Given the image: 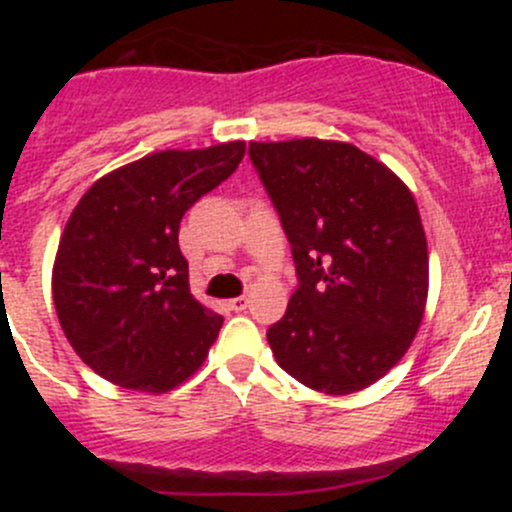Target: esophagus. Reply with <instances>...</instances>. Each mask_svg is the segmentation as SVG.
<instances>
[{"mask_svg": "<svg viewBox=\"0 0 512 512\" xmlns=\"http://www.w3.org/2000/svg\"><path fill=\"white\" fill-rule=\"evenodd\" d=\"M227 304H230L232 312H245L247 304H250V302H247V297H235V299H230Z\"/></svg>", "mask_w": 512, "mask_h": 512, "instance_id": "esophagus-1", "label": "esophagus"}]
</instances>
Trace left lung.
<instances>
[{"label": "left lung", "instance_id": "obj_1", "mask_svg": "<svg viewBox=\"0 0 512 512\" xmlns=\"http://www.w3.org/2000/svg\"><path fill=\"white\" fill-rule=\"evenodd\" d=\"M280 215L297 289L267 329L277 364L324 394H352L414 342L428 292V250L414 195L352 143H250Z\"/></svg>", "mask_w": 512, "mask_h": 512}]
</instances>
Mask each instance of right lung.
<instances>
[{"mask_svg": "<svg viewBox=\"0 0 512 512\" xmlns=\"http://www.w3.org/2000/svg\"><path fill=\"white\" fill-rule=\"evenodd\" d=\"M242 156V141L160 151L103 175L79 200L51 289L66 339L98 376L160 394L205 361L223 317L190 294L178 230Z\"/></svg>", "mask_w": 512, "mask_h": 512, "instance_id": "add662e5", "label": "right lung"}]
</instances>
